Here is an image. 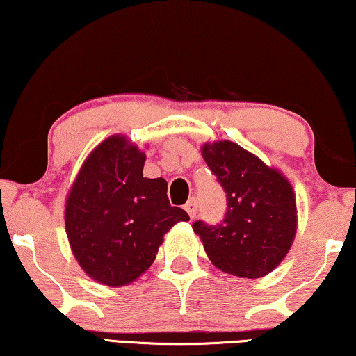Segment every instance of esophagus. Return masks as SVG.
Wrapping results in <instances>:
<instances>
[{
  "instance_id": "1",
  "label": "esophagus",
  "mask_w": 356,
  "mask_h": 356,
  "mask_svg": "<svg viewBox=\"0 0 356 356\" xmlns=\"http://www.w3.org/2000/svg\"><path fill=\"white\" fill-rule=\"evenodd\" d=\"M184 209H186V212L189 213V217H191V218L196 217V213H197V199L196 197L189 199V201L186 202V206H184Z\"/></svg>"
}]
</instances>
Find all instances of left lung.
<instances>
[{
	"label": "left lung",
	"instance_id": "1",
	"mask_svg": "<svg viewBox=\"0 0 356 356\" xmlns=\"http://www.w3.org/2000/svg\"><path fill=\"white\" fill-rule=\"evenodd\" d=\"M202 155L227 194L220 223H193L209 259L227 274L245 279L269 274L295 238L296 206L290 183L230 140L204 144Z\"/></svg>",
	"mask_w": 356,
	"mask_h": 356
}]
</instances>
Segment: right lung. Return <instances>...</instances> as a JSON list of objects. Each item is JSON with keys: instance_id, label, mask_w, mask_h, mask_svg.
<instances>
[{"instance_id": "obj_1", "label": "right lung", "mask_w": 356, "mask_h": 356, "mask_svg": "<svg viewBox=\"0 0 356 356\" xmlns=\"http://www.w3.org/2000/svg\"><path fill=\"white\" fill-rule=\"evenodd\" d=\"M145 155L123 136H111L82 165L66 202V233L86 274L121 286L149 269L163 235L188 222L170 206L167 181L144 178Z\"/></svg>"}]
</instances>
